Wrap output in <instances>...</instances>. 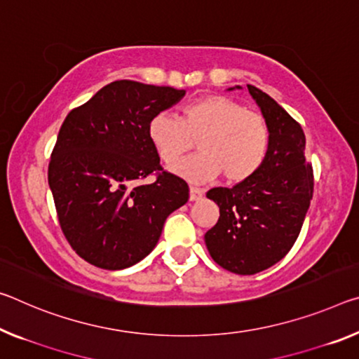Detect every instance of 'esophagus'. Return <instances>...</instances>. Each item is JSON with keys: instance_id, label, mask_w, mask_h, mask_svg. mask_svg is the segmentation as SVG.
I'll return each instance as SVG.
<instances>
[{"instance_id": "34e87169", "label": "esophagus", "mask_w": 359, "mask_h": 359, "mask_svg": "<svg viewBox=\"0 0 359 359\" xmlns=\"http://www.w3.org/2000/svg\"><path fill=\"white\" fill-rule=\"evenodd\" d=\"M203 198V191L196 187H190V201H200Z\"/></svg>"}]
</instances>
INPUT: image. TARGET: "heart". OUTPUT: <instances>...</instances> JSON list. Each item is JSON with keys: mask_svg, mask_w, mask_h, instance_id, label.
<instances>
[{"mask_svg": "<svg viewBox=\"0 0 359 359\" xmlns=\"http://www.w3.org/2000/svg\"><path fill=\"white\" fill-rule=\"evenodd\" d=\"M147 135L158 156L172 164L189 150L191 137L198 153L182 159L172 170L193 184H206L220 172L229 184H240L257 172L270 149L265 119L224 95H208L182 108L180 119L158 111L147 124Z\"/></svg>", "mask_w": 359, "mask_h": 359, "instance_id": "obj_1", "label": "heart"}]
</instances>
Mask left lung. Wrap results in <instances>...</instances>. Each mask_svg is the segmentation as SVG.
<instances>
[{"instance_id":"1","label":"left lung","mask_w":359,"mask_h":359,"mask_svg":"<svg viewBox=\"0 0 359 359\" xmlns=\"http://www.w3.org/2000/svg\"><path fill=\"white\" fill-rule=\"evenodd\" d=\"M248 90L270 130L269 155L251 179L206 193L220 210L217 224L204 235L208 251L236 275L270 269L291 251L313 198V169L300 124L269 94L251 84Z\"/></svg>"}]
</instances>
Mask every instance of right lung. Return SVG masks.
Returning a JSON list of instances; mask_svg holds the SVG:
<instances>
[{"label": "right lung", "mask_w": 359, "mask_h": 359, "mask_svg": "<svg viewBox=\"0 0 359 359\" xmlns=\"http://www.w3.org/2000/svg\"><path fill=\"white\" fill-rule=\"evenodd\" d=\"M185 90L113 81L68 113L50 155L48 180L62 231L79 257L105 270L145 259L168 215L189 201L184 179L161 170L147 124Z\"/></svg>", "instance_id": "1"}]
</instances>
